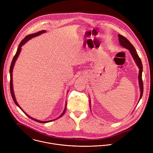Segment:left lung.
Returning <instances> with one entry per match:
<instances>
[{"instance_id": "left-lung-1", "label": "left lung", "mask_w": 153, "mask_h": 153, "mask_svg": "<svg viewBox=\"0 0 153 153\" xmlns=\"http://www.w3.org/2000/svg\"><path fill=\"white\" fill-rule=\"evenodd\" d=\"M119 37V42L120 45L123 47L127 50H129V52L131 54V55L133 57V59H134L135 62L139 69V73H138V83H139V87L140 90V97L138 101V103L140 100V99L142 97L143 93V80H142V72H143V65H142V63L141 59L140 58L137 51L134 47L132 45V44L129 42V40H127L125 37L123 36L122 35L118 34Z\"/></svg>"}]
</instances>
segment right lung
<instances>
[{
  "label": "right lung",
  "mask_w": 153,
  "mask_h": 153,
  "mask_svg": "<svg viewBox=\"0 0 153 153\" xmlns=\"http://www.w3.org/2000/svg\"><path fill=\"white\" fill-rule=\"evenodd\" d=\"M46 32H47V31H46L45 30H40V31H39V32H37V33H36L31 34H29V35L26 36V37L22 40V42L19 43V46H18V48H17V51H16V54H15V55L14 56V57H13V59H12V62L11 65H10V93H11L12 98H13V101H14V102H15V105H16L17 106H18L20 109H21L23 111V113H25V114H26L27 116V117H29L30 119H33V120H34L37 122V123H50V122L53 121V120H55L58 119V118H59V117H62V116H63V114L65 113V111H66V103H67L66 102L65 108V109H64V110H63V113H62V114H61L58 117H57V118H56V119H55L50 120H47V121H42V120H37V119H34V118L31 117L29 116L28 114H27L25 113V112L22 109V108L19 106V105L18 103H17L15 97L14 91H13V80H13V78H12V77H13V76H12L13 75H12V72H13V67H14L15 63V62H16V60L17 59V58H18V56H19V53H20V52H21L22 47L23 46V45L28 41V40H29L30 39H31L32 38H33V37H34L38 36H39V35H40V34H43V33H46Z\"/></svg>",
  "instance_id": "obj_1"
}]
</instances>
